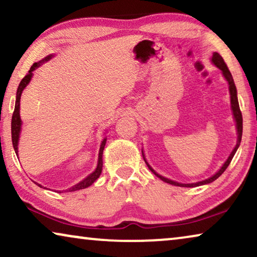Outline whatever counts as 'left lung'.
<instances>
[{
    "mask_svg": "<svg viewBox=\"0 0 257 257\" xmlns=\"http://www.w3.org/2000/svg\"><path fill=\"white\" fill-rule=\"evenodd\" d=\"M211 62L214 64V66L220 69L221 72H222V76L224 77V79L227 80L228 82V86H229V94H230V105H231V111H232V116H233V120L234 122H236V130H237V143H236V146L233 147V150L230 155L228 156V159L225 160V162L223 163L222 167H221L219 170H217L214 175L212 177L207 178L205 180H201V181H197V182H191V184H182V182H178L175 180H171L169 179V178H165L163 176H161L160 173L156 172L153 168L151 167L150 163L147 162V160L145 158V154H144V151L142 149V153H143V158H144L145 163L147 164V167H149L150 170L154 173V175L160 178L161 180L167 182V184H170L172 186H178V187H198V186H203V185H207V184H211L214 180H216L217 178H219L222 173L225 171V169L228 168V165L231 162L232 158L236 154V152L238 150L239 145H240V142H241V135H242V116H241V112H240V108H239V103H238V97H237V88H236V85H234V81H233V78L231 76V73H230L229 69L227 67V64L224 63V61L222 59V56H221L217 52H213L212 54V58H211Z\"/></svg>",
    "mask_w": 257,
    "mask_h": 257,
    "instance_id": "1",
    "label": "left lung"
}]
</instances>
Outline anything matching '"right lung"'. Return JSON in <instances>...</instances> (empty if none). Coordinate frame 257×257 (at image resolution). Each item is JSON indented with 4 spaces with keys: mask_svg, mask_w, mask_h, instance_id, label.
I'll return each mask as SVG.
<instances>
[{
    "mask_svg": "<svg viewBox=\"0 0 257 257\" xmlns=\"http://www.w3.org/2000/svg\"><path fill=\"white\" fill-rule=\"evenodd\" d=\"M53 56H54V54H50V55L45 56L44 59H42L41 61H38V62H35L33 66L30 67L27 75H26L24 77V79L20 81V84L18 86V89H17L15 112H14V115H12V121H11L12 145H14V149H15V152H16L17 155H18V145H19V139H20V134H21V127H23V121H21V118H20L21 94H23L24 89L28 86L30 80H32V78L34 76V71L36 70L37 68H40L42 64H44V63L47 62V61H50L52 58H53ZM105 133H104V134H105ZM106 139H107L106 137H104L102 143H101V145H99L97 165H96V168H95V170L92 173H89L88 176L84 178V179L78 182V184H76L75 186H72V187H70V188L66 189V191H76V190H79V189H85V188H87V187L92 186L94 182L97 180V178L101 176L102 170H103V151H104V147H105V144H106ZM35 184L38 185V187H41V188H45V187H43L41 184H37V182H35ZM60 193H61V190H60Z\"/></svg>",
    "mask_w": 257,
    "mask_h": 257,
    "instance_id": "right-lung-1",
    "label": "right lung"
}]
</instances>
